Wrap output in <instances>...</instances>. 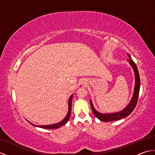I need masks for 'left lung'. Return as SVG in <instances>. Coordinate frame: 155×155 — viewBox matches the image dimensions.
I'll list each match as a JSON object with an SVG mask.
<instances>
[{"label": "left lung", "mask_w": 155, "mask_h": 155, "mask_svg": "<svg viewBox=\"0 0 155 155\" xmlns=\"http://www.w3.org/2000/svg\"><path fill=\"white\" fill-rule=\"evenodd\" d=\"M128 54V57H129V58L128 59V62L133 69L134 78H135L134 92H133L132 98H131L129 103L128 104L127 106L125 107L123 110H122L119 112H116V113H101L100 112L97 111L96 109H95V108L93 106V103H92L91 100L90 99L91 108L94 114L97 118H98V119L102 121L109 122V121H114V120H118L122 119V118H124L125 117H127V116H128V115L132 113L133 110L134 109V108L136 107L138 97H139L140 87V77H139V71H138L137 67V65L133 61L130 55L129 54Z\"/></svg>", "instance_id": "obj_1"}]
</instances>
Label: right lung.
<instances>
[{"mask_svg": "<svg viewBox=\"0 0 155 155\" xmlns=\"http://www.w3.org/2000/svg\"><path fill=\"white\" fill-rule=\"evenodd\" d=\"M72 97H73V94H72L68 99V113L66 115V117L63 118V120H62L61 122L57 123H54L52 124H48V125H36L33 123H31L30 121H28L31 124L33 125L35 127L42 128H46V129H55V128H58L62 126H63L66 123H67L69 120V118L71 117V107H72Z\"/></svg>", "mask_w": 155, "mask_h": 155, "instance_id": "right-lung-1", "label": "right lung"}]
</instances>
